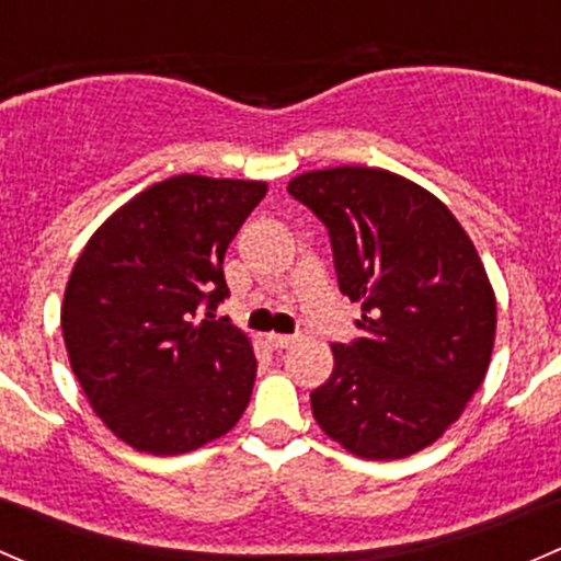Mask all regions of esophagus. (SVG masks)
Here are the masks:
<instances>
[{"label":"esophagus","instance_id":"1","mask_svg":"<svg viewBox=\"0 0 561 561\" xmlns=\"http://www.w3.org/2000/svg\"><path fill=\"white\" fill-rule=\"evenodd\" d=\"M296 342H298V336H293V333H268V344L274 350H287V347H293Z\"/></svg>","mask_w":561,"mask_h":561}]
</instances>
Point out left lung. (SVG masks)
<instances>
[{"instance_id": "8db88e82", "label": "left lung", "mask_w": 561, "mask_h": 561, "mask_svg": "<svg viewBox=\"0 0 561 561\" xmlns=\"http://www.w3.org/2000/svg\"><path fill=\"white\" fill-rule=\"evenodd\" d=\"M287 192L322 219L339 290L364 312V336L331 344V377L309 396L314 421L369 461L428 448L494 353L496 298L478 249L439 197L382 168L309 171Z\"/></svg>"}]
</instances>
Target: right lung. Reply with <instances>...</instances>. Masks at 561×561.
Returning <instances> with one entry per match:
<instances>
[{
	"label": "right lung",
	"mask_w": 561,
	"mask_h": 561,
	"mask_svg": "<svg viewBox=\"0 0 561 561\" xmlns=\"http://www.w3.org/2000/svg\"><path fill=\"white\" fill-rule=\"evenodd\" d=\"M265 181L181 173L111 214L72 265L61 333L100 421L140 454L179 456L219 439L252 396V342L214 317L222 260Z\"/></svg>",
	"instance_id": "right-lung-1"
}]
</instances>
